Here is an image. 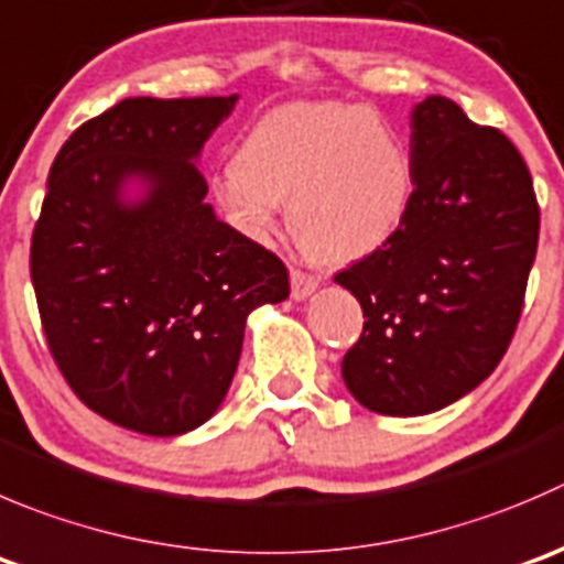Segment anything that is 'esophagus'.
<instances>
[{
    "label": "esophagus",
    "instance_id": "1",
    "mask_svg": "<svg viewBox=\"0 0 564 564\" xmlns=\"http://www.w3.org/2000/svg\"><path fill=\"white\" fill-rule=\"evenodd\" d=\"M316 286H319V278L311 275V272H305V270H292V297L294 300H305L308 294L316 292Z\"/></svg>",
    "mask_w": 564,
    "mask_h": 564
}]
</instances>
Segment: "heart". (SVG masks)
Listing matches in <instances>:
<instances>
[{
	"mask_svg": "<svg viewBox=\"0 0 564 564\" xmlns=\"http://www.w3.org/2000/svg\"><path fill=\"white\" fill-rule=\"evenodd\" d=\"M286 202L294 239L322 261L375 253L404 223L413 162L382 115L355 104L297 101L259 120L217 184L226 215L250 237L275 231Z\"/></svg>",
	"mask_w": 564,
	"mask_h": 564,
	"instance_id": "obj_1",
	"label": "heart"
}]
</instances>
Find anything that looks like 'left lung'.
I'll return each instance as SVG.
<instances>
[{"label": "left lung", "mask_w": 564, "mask_h": 564, "mask_svg": "<svg viewBox=\"0 0 564 564\" xmlns=\"http://www.w3.org/2000/svg\"><path fill=\"white\" fill-rule=\"evenodd\" d=\"M413 200L399 231L333 281L358 297L364 333L341 375L364 408L424 415L505 358L538 253L529 167L494 126L430 96L410 115Z\"/></svg>", "instance_id": "8db88e82"}]
</instances>
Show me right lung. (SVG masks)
Segmentation results:
<instances>
[{"label":"right lung","instance_id":"1","mask_svg":"<svg viewBox=\"0 0 564 564\" xmlns=\"http://www.w3.org/2000/svg\"><path fill=\"white\" fill-rule=\"evenodd\" d=\"M237 96L123 98L65 140L32 231L48 352L70 391L143 435L189 433L226 399L245 319L289 297L286 264L217 220L193 165ZM129 177L147 198L126 205Z\"/></svg>","mask_w":564,"mask_h":564}]
</instances>
